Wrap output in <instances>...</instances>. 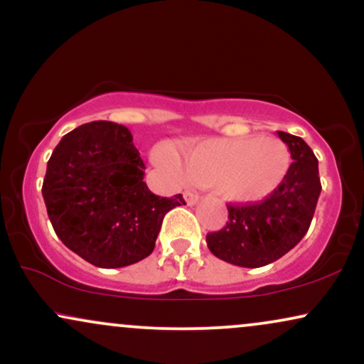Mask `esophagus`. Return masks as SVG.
Instances as JSON below:
<instances>
[{"label":"esophagus","mask_w":364,"mask_h":364,"mask_svg":"<svg viewBox=\"0 0 364 364\" xmlns=\"http://www.w3.org/2000/svg\"><path fill=\"white\" fill-rule=\"evenodd\" d=\"M185 200L188 205H195V203L200 200V196L193 193V191H185Z\"/></svg>","instance_id":"obj_1"}]
</instances>
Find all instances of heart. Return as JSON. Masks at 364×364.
Listing matches in <instances>:
<instances>
[{
  "label": "heart",
  "instance_id": "obj_1",
  "mask_svg": "<svg viewBox=\"0 0 364 364\" xmlns=\"http://www.w3.org/2000/svg\"><path fill=\"white\" fill-rule=\"evenodd\" d=\"M181 156L169 145L154 152L159 168L178 181L215 188L232 203H257L269 198L286 181L291 169V150L274 136H237L186 141Z\"/></svg>",
  "mask_w": 364,
  "mask_h": 364
}]
</instances>
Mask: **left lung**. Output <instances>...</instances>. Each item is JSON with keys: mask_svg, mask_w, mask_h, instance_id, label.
<instances>
[{"mask_svg": "<svg viewBox=\"0 0 364 364\" xmlns=\"http://www.w3.org/2000/svg\"><path fill=\"white\" fill-rule=\"evenodd\" d=\"M277 135L291 150L286 181L260 203L228 205V223L207 235L208 250L232 265L257 269L279 260L303 240L315 214L321 191L318 161L301 136Z\"/></svg>", "mask_w": 364, "mask_h": 364, "instance_id": "8db88e82", "label": "left lung"}]
</instances>
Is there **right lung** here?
Instances as JSON below:
<instances>
[{"mask_svg": "<svg viewBox=\"0 0 364 364\" xmlns=\"http://www.w3.org/2000/svg\"><path fill=\"white\" fill-rule=\"evenodd\" d=\"M144 169L123 124L92 121L66 133L43 183L49 220L63 245L101 269L147 258L164 215L185 200L154 195Z\"/></svg>", "mask_w": 364, "mask_h": 364, "instance_id": "add662e5", "label": "right lung"}]
</instances>
